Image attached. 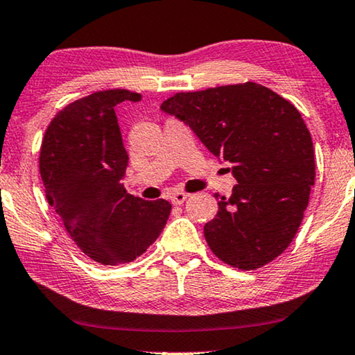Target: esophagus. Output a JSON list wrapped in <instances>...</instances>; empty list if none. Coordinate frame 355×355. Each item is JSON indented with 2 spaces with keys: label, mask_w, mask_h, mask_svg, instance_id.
<instances>
[{
  "label": "esophagus",
  "mask_w": 355,
  "mask_h": 355,
  "mask_svg": "<svg viewBox=\"0 0 355 355\" xmlns=\"http://www.w3.org/2000/svg\"><path fill=\"white\" fill-rule=\"evenodd\" d=\"M187 198H188V194L187 193H183V191H175L172 194V198H171V200H172V204L173 205H182L184 200H187Z\"/></svg>",
  "instance_id": "1"
}]
</instances>
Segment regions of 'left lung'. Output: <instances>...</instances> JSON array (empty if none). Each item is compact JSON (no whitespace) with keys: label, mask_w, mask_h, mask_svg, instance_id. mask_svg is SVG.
Returning a JSON list of instances; mask_svg holds the SVG:
<instances>
[{"label":"left lung","mask_w":355,"mask_h":355,"mask_svg":"<svg viewBox=\"0 0 355 355\" xmlns=\"http://www.w3.org/2000/svg\"><path fill=\"white\" fill-rule=\"evenodd\" d=\"M161 108L231 164L237 180L204 226L210 250L242 271L271 263L293 241L315 180L313 139L300 111L252 81L177 92Z\"/></svg>","instance_id":"8db88e82"}]
</instances>
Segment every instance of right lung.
Listing matches in <instances>:
<instances>
[{
	"mask_svg": "<svg viewBox=\"0 0 355 355\" xmlns=\"http://www.w3.org/2000/svg\"><path fill=\"white\" fill-rule=\"evenodd\" d=\"M140 102L127 89H105L68 103L47 125L40 173L46 199L73 242L94 261L125 264L144 255L167 223L166 199L144 200L121 183L127 151L114 107Z\"/></svg>",
	"mask_w": 355,
	"mask_h": 355,
	"instance_id": "right-lung-1",
	"label": "right lung"
}]
</instances>
